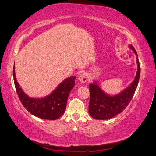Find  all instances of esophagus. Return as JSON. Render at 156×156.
<instances>
[{
    "label": "esophagus",
    "mask_w": 156,
    "mask_h": 156,
    "mask_svg": "<svg viewBox=\"0 0 156 156\" xmlns=\"http://www.w3.org/2000/svg\"><path fill=\"white\" fill-rule=\"evenodd\" d=\"M78 79H79V81H80V83H86L88 81V75L85 73H81L79 75Z\"/></svg>",
    "instance_id": "esophagus-1"
}]
</instances>
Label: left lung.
I'll use <instances>...</instances> for the list:
<instances>
[{
	"label": "left lung",
	"mask_w": 156,
	"mask_h": 156,
	"mask_svg": "<svg viewBox=\"0 0 156 156\" xmlns=\"http://www.w3.org/2000/svg\"><path fill=\"white\" fill-rule=\"evenodd\" d=\"M129 48L136 56L137 71L134 80L128 87L115 95H110L103 90L96 80L90 84L88 112L93 119L101 120L112 119L123 111L133 98L139 83L140 68L138 55L133 46L130 44Z\"/></svg>",
	"instance_id": "obj_1"
}]
</instances>
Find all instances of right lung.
Masks as SVG:
<instances>
[{"label": "right lung", "mask_w": 156, "mask_h": 156, "mask_svg": "<svg viewBox=\"0 0 156 156\" xmlns=\"http://www.w3.org/2000/svg\"><path fill=\"white\" fill-rule=\"evenodd\" d=\"M13 75L18 96L23 105L30 114L41 119L51 120L58 119L64 115L69 94L75 86V76L65 79L48 96L43 98H31L25 93L17 83L15 63Z\"/></svg>", "instance_id": "add662e5"}]
</instances>
